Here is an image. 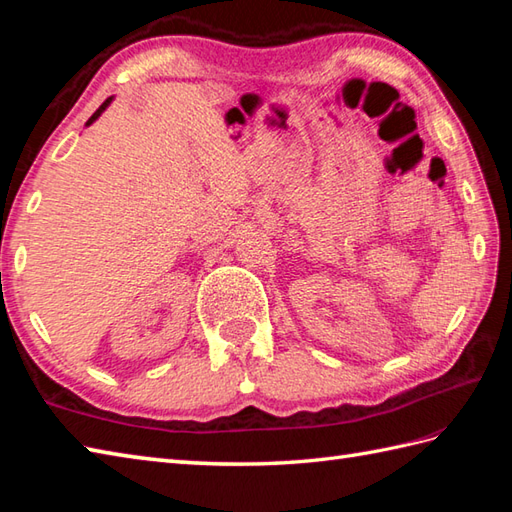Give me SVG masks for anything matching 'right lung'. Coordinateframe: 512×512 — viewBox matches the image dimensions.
Returning <instances> with one entry per match:
<instances>
[{"label": "right lung", "mask_w": 512, "mask_h": 512, "mask_svg": "<svg viewBox=\"0 0 512 512\" xmlns=\"http://www.w3.org/2000/svg\"><path fill=\"white\" fill-rule=\"evenodd\" d=\"M110 101H112V96H110V99H107V101H105V103H103V105L99 107V110H96V112H94V114L90 116V121H88V125H90V123H94V121H96V118H99V116H101V112L105 110V107H107V105H110Z\"/></svg>", "instance_id": "right-lung-1"}]
</instances>
